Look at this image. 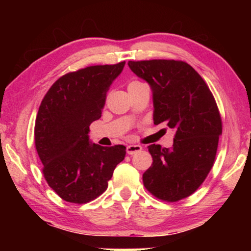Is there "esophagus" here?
Here are the masks:
<instances>
[{
	"instance_id": "34e87169",
	"label": "esophagus",
	"mask_w": 251,
	"mask_h": 251,
	"mask_svg": "<svg viewBox=\"0 0 251 251\" xmlns=\"http://www.w3.org/2000/svg\"><path fill=\"white\" fill-rule=\"evenodd\" d=\"M142 150H143V147L140 145H129V146H126V153L130 154V155H132V154L139 152V151H142Z\"/></svg>"
}]
</instances>
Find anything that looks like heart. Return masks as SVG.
Wrapping results in <instances>:
<instances>
[{"label":"heart","instance_id":"b5f03b06","mask_svg":"<svg viewBox=\"0 0 251 251\" xmlns=\"http://www.w3.org/2000/svg\"><path fill=\"white\" fill-rule=\"evenodd\" d=\"M132 83H138V81H133V82H131V83H130V84H132Z\"/></svg>","mask_w":251,"mask_h":251}]
</instances>
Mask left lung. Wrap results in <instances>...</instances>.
I'll return each instance as SVG.
<instances>
[{
  "instance_id": "left-lung-1",
  "label": "left lung",
  "mask_w": 251,
  "mask_h": 251,
  "mask_svg": "<svg viewBox=\"0 0 251 251\" xmlns=\"http://www.w3.org/2000/svg\"><path fill=\"white\" fill-rule=\"evenodd\" d=\"M130 70L151 85L154 125L175 130L173 149L152 144L153 163L143 175L151 194L177 202L193 194L215 163L222 118L210 89L191 65L181 60L129 61Z\"/></svg>"
}]
</instances>
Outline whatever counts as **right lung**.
<instances>
[{"label": "right lung", "instance_id": "1", "mask_svg": "<svg viewBox=\"0 0 251 251\" xmlns=\"http://www.w3.org/2000/svg\"><path fill=\"white\" fill-rule=\"evenodd\" d=\"M126 61L63 75L41 102L34 139L47 183L63 200L87 203L104 193L126 146L91 144L89 126L100 119L106 95Z\"/></svg>", "mask_w": 251, "mask_h": 251}]
</instances>
